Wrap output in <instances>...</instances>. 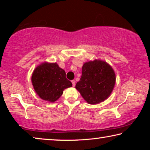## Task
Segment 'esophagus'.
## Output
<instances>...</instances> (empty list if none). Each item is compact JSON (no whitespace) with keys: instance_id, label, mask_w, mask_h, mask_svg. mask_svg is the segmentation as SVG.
Masks as SVG:
<instances>
[{"instance_id":"esophagus-1","label":"esophagus","mask_w":150,"mask_h":150,"mask_svg":"<svg viewBox=\"0 0 150 150\" xmlns=\"http://www.w3.org/2000/svg\"><path fill=\"white\" fill-rule=\"evenodd\" d=\"M71 83H72L73 87H75V81L72 80V81H71Z\"/></svg>"}]
</instances>
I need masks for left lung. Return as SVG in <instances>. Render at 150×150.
<instances>
[{
    "label": "left lung",
    "mask_w": 150,
    "mask_h": 150,
    "mask_svg": "<svg viewBox=\"0 0 150 150\" xmlns=\"http://www.w3.org/2000/svg\"><path fill=\"white\" fill-rule=\"evenodd\" d=\"M115 81L112 68L105 62L95 60L83 65L82 75L75 88L88 103L95 105L108 97Z\"/></svg>",
    "instance_id": "obj_1"
}]
</instances>
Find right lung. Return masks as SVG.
Wrapping results in <instances>:
<instances>
[{
  "instance_id": "right-lung-1",
  "label": "right lung",
  "mask_w": 150,
  "mask_h": 150,
  "mask_svg": "<svg viewBox=\"0 0 150 150\" xmlns=\"http://www.w3.org/2000/svg\"><path fill=\"white\" fill-rule=\"evenodd\" d=\"M32 82L35 92L43 100L54 102L72 83L66 78L65 71L57 63H44L34 70Z\"/></svg>"
}]
</instances>
